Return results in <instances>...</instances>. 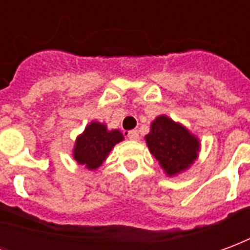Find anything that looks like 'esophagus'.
Instances as JSON below:
<instances>
[{
    "instance_id": "34e87169",
    "label": "esophagus",
    "mask_w": 250,
    "mask_h": 250,
    "mask_svg": "<svg viewBox=\"0 0 250 250\" xmlns=\"http://www.w3.org/2000/svg\"><path fill=\"white\" fill-rule=\"evenodd\" d=\"M138 137H140V136H138L137 130H129V132H127V138H129V140H134V141H136V140H138Z\"/></svg>"
}]
</instances>
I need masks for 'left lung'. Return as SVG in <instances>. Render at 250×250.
Instances as JSON below:
<instances>
[{
	"label": "left lung",
	"mask_w": 250,
	"mask_h": 250,
	"mask_svg": "<svg viewBox=\"0 0 250 250\" xmlns=\"http://www.w3.org/2000/svg\"><path fill=\"white\" fill-rule=\"evenodd\" d=\"M145 140L167 176H174L192 165L200 149L197 138L167 116L153 121Z\"/></svg>",
	"instance_id": "1"
}]
</instances>
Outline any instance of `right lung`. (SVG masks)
I'll use <instances>...</instances> for the list:
<instances>
[{"instance_id": "right-lung-1", "label": "right lung", "mask_w": 250, "mask_h": 250, "mask_svg": "<svg viewBox=\"0 0 250 250\" xmlns=\"http://www.w3.org/2000/svg\"><path fill=\"white\" fill-rule=\"evenodd\" d=\"M123 134L118 130L109 132L104 124L93 121L77 138L73 153L74 160L87 169H97L113 146L123 141Z\"/></svg>"}]
</instances>
